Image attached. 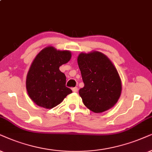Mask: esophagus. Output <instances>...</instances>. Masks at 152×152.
<instances>
[{
	"label": "esophagus",
	"instance_id": "34e87169",
	"mask_svg": "<svg viewBox=\"0 0 152 152\" xmlns=\"http://www.w3.org/2000/svg\"><path fill=\"white\" fill-rule=\"evenodd\" d=\"M78 88L77 87H75V88H72V91L74 92V93H77L78 92Z\"/></svg>",
	"mask_w": 152,
	"mask_h": 152
}]
</instances>
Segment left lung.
Wrapping results in <instances>:
<instances>
[{
	"mask_svg": "<svg viewBox=\"0 0 152 152\" xmlns=\"http://www.w3.org/2000/svg\"><path fill=\"white\" fill-rule=\"evenodd\" d=\"M77 62L84 83L79 95L84 105L95 113L112 108L122 90L121 80L116 67L99 51L78 55Z\"/></svg>",
	"mask_w": 152,
	"mask_h": 152,
	"instance_id": "8db88e82",
	"label": "left lung"
}]
</instances>
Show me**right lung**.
Listing matches in <instances>:
<instances>
[{
	"label": "right lung",
	"mask_w": 152,
	"mask_h": 152,
	"mask_svg": "<svg viewBox=\"0 0 152 152\" xmlns=\"http://www.w3.org/2000/svg\"><path fill=\"white\" fill-rule=\"evenodd\" d=\"M71 58L69 50H57L53 46L45 47L36 55L26 79L28 95L36 105L52 109L72 93L66 87V76L59 69Z\"/></svg>",
	"instance_id": "add662e5"
}]
</instances>
